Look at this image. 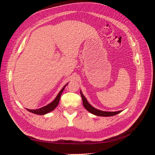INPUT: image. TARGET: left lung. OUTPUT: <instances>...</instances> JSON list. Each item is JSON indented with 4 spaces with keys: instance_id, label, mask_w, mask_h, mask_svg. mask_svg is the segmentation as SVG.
Instances as JSON below:
<instances>
[{
    "instance_id": "1",
    "label": "left lung",
    "mask_w": 155,
    "mask_h": 155,
    "mask_svg": "<svg viewBox=\"0 0 155 155\" xmlns=\"http://www.w3.org/2000/svg\"><path fill=\"white\" fill-rule=\"evenodd\" d=\"M80 94L81 96V98L83 100V104L84 107L88 111L90 112L91 113L96 115V116H114L117 114L120 113L122 110H119V111H116V112H107V111H102L100 110H98L97 109H95L94 107H93L87 101L86 97L83 96V93L80 91Z\"/></svg>"
}]
</instances>
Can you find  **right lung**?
Masks as SVG:
<instances>
[{"label": "right lung", "mask_w": 155, "mask_h": 155, "mask_svg": "<svg viewBox=\"0 0 155 155\" xmlns=\"http://www.w3.org/2000/svg\"><path fill=\"white\" fill-rule=\"evenodd\" d=\"M68 83L66 84L63 88L61 90V91L59 92V94H58V96H56V97L55 98V100L52 101L51 102L50 104H49L48 105H46L45 107H43L40 108V109H26L27 110H28L29 112H32V113L34 114H39V115H44V114H46L48 113V112H51L54 110L55 107H57L59 104V100H60V97H61V96L62 93L64 91V89L65 88V87H66Z\"/></svg>", "instance_id": "obj_1"}]
</instances>
